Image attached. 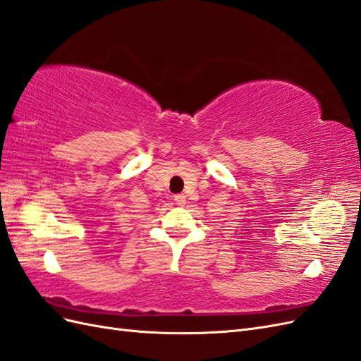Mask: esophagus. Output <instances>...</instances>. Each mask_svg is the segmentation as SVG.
<instances>
[{"instance_id":"obj_1","label":"esophagus","mask_w":361,"mask_h":361,"mask_svg":"<svg viewBox=\"0 0 361 361\" xmlns=\"http://www.w3.org/2000/svg\"><path fill=\"white\" fill-rule=\"evenodd\" d=\"M173 201L177 202L178 205H184V204H186V195H184V193H177L173 197Z\"/></svg>"}]
</instances>
